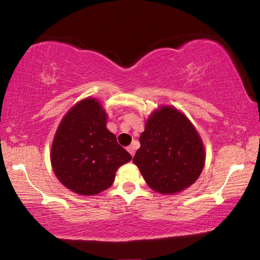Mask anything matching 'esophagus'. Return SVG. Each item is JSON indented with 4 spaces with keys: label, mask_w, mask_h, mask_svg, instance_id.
<instances>
[{
    "label": "esophagus",
    "mask_w": 260,
    "mask_h": 260,
    "mask_svg": "<svg viewBox=\"0 0 260 260\" xmlns=\"http://www.w3.org/2000/svg\"><path fill=\"white\" fill-rule=\"evenodd\" d=\"M135 150H136V149H135V147L133 146V144H132V146H129L128 148H127V151H128V152L131 153V155H132V157H133V156H134V153H135Z\"/></svg>",
    "instance_id": "obj_1"
}]
</instances>
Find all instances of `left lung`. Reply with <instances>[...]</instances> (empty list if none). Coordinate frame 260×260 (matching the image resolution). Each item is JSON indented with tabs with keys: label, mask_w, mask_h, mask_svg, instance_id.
I'll list each match as a JSON object with an SVG mask.
<instances>
[{
	"label": "left lung",
	"mask_w": 260,
	"mask_h": 260,
	"mask_svg": "<svg viewBox=\"0 0 260 260\" xmlns=\"http://www.w3.org/2000/svg\"><path fill=\"white\" fill-rule=\"evenodd\" d=\"M140 143L133 162L155 191L180 192L199 179L205 162L203 142L178 109L161 107L153 111Z\"/></svg>",
	"instance_id": "left-lung-1"
}]
</instances>
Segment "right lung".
I'll return each mask as SVG.
<instances>
[{
    "instance_id": "obj_1",
    "label": "right lung",
    "mask_w": 260,
    "mask_h": 260,
    "mask_svg": "<svg viewBox=\"0 0 260 260\" xmlns=\"http://www.w3.org/2000/svg\"><path fill=\"white\" fill-rule=\"evenodd\" d=\"M132 156L107 128V113L95 99L74 105L61 119L51 146L57 179L79 195H96L114 181Z\"/></svg>"
}]
</instances>
